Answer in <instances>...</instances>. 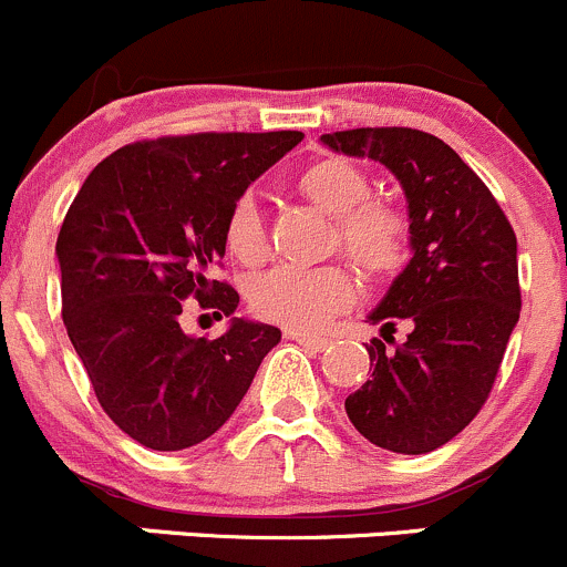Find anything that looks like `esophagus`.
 Here are the masks:
<instances>
[{"instance_id":"esophagus-1","label":"esophagus","mask_w":567,"mask_h":567,"mask_svg":"<svg viewBox=\"0 0 567 567\" xmlns=\"http://www.w3.org/2000/svg\"><path fill=\"white\" fill-rule=\"evenodd\" d=\"M286 338L297 341V343H300V347L313 349V352H324V349H327V338H319V336H306V332L289 330V332H286Z\"/></svg>"}]
</instances>
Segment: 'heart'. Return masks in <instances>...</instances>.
<instances>
[{"label":"heart","mask_w":567,"mask_h":567,"mask_svg":"<svg viewBox=\"0 0 567 567\" xmlns=\"http://www.w3.org/2000/svg\"><path fill=\"white\" fill-rule=\"evenodd\" d=\"M319 209L336 215V243L369 278L395 276L410 254V224L393 204L369 198L371 179L343 157H322L297 177ZM226 250L245 267L267 254L265 226L254 196L231 204L224 226ZM354 297V276L343 261L319 267H276L248 286V306L259 319L289 330H317Z\"/></svg>","instance_id":"1"}]
</instances>
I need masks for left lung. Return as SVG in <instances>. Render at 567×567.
<instances>
[{
	"mask_svg": "<svg viewBox=\"0 0 567 567\" xmlns=\"http://www.w3.org/2000/svg\"><path fill=\"white\" fill-rule=\"evenodd\" d=\"M322 142L388 166L410 204L412 259L369 319L389 342L399 321L411 336L393 350L373 338L371 379L343 406L377 447L431 453L472 423L494 388L522 311L516 235L483 179L431 133L354 127Z\"/></svg>",
	"mask_w": 567,
	"mask_h": 567,
	"instance_id": "obj_1",
	"label": "left lung"
}]
</instances>
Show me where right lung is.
<instances>
[{"label": "right lung", "mask_w": 567, "mask_h": 567, "mask_svg": "<svg viewBox=\"0 0 567 567\" xmlns=\"http://www.w3.org/2000/svg\"><path fill=\"white\" fill-rule=\"evenodd\" d=\"M300 131L190 133L125 144L92 168L56 237L62 319L103 412L150 451L213 436L248 393L272 324L231 319L218 338L179 327L185 300L231 317L215 270L231 204L300 144Z\"/></svg>", "instance_id": "1"}]
</instances>
